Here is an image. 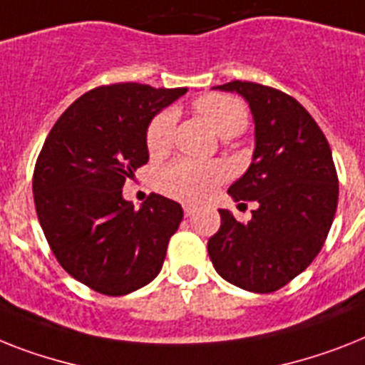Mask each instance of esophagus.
<instances>
[{
	"label": "esophagus",
	"instance_id": "34e87169",
	"mask_svg": "<svg viewBox=\"0 0 365 365\" xmlns=\"http://www.w3.org/2000/svg\"><path fill=\"white\" fill-rule=\"evenodd\" d=\"M182 209H185V215L186 216H192L195 212V207H194V205H190V203L182 205Z\"/></svg>",
	"mask_w": 365,
	"mask_h": 365
}]
</instances>
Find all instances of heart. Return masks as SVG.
<instances>
[{"label": "heart", "instance_id": "obj_1", "mask_svg": "<svg viewBox=\"0 0 365 365\" xmlns=\"http://www.w3.org/2000/svg\"><path fill=\"white\" fill-rule=\"evenodd\" d=\"M195 111L215 128L222 138H231L248 126V108L244 102L230 95H205L194 102ZM177 111L173 108L162 110L147 126L145 143L153 158H162L173 145ZM225 179L224 165L215 162H195L179 158L165 165L158 173L156 185L170 197L180 201H197L209 197L210 192Z\"/></svg>", "mask_w": 365, "mask_h": 365}]
</instances>
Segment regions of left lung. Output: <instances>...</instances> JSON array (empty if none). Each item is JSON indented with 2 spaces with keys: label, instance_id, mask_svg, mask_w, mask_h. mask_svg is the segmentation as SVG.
I'll use <instances>...</instances> for the list:
<instances>
[{
  "label": "left lung",
  "instance_id": "1",
  "mask_svg": "<svg viewBox=\"0 0 365 365\" xmlns=\"http://www.w3.org/2000/svg\"><path fill=\"white\" fill-rule=\"evenodd\" d=\"M255 123L252 164L230 186L235 201H255L248 224L220 209L209 239L216 272L252 293H272L308 269L323 248L338 209V173L319 125L293 96L254 81H230Z\"/></svg>",
  "mask_w": 365,
  "mask_h": 365
}]
</instances>
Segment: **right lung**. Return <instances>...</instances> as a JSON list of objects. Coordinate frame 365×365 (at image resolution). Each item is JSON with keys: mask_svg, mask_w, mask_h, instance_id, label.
<instances>
[{"mask_svg": "<svg viewBox=\"0 0 365 365\" xmlns=\"http://www.w3.org/2000/svg\"><path fill=\"white\" fill-rule=\"evenodd\" d=\"M186 91L96 87L72 102L42 145L33 173L38 222L59 264L96 293L123 297L162 270L182 207L150 194L135 210L123 186L149 160L153 117Z\"/></svg>", "mask_w": 365, "mask_h": 365, "instance_id": "add662e5", "label": "right lung"}]
</instances>
